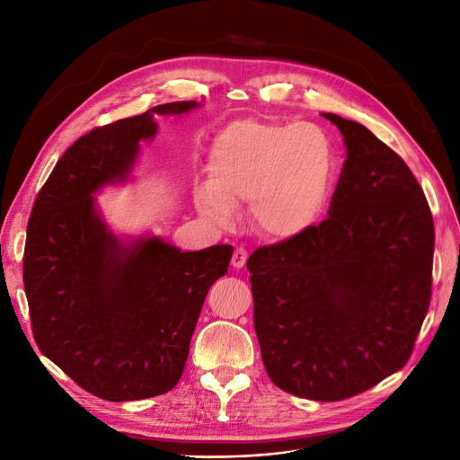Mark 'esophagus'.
I'll return each instance as SVG.
<instances>
[{
  "label": "esophagus",
  "instance_id": "34e87169",
  "mask_svg": "<svg viewBox=\"0 0 460 460\" xmlns=\"http://www.w3.org/2000/svg\"><path fill=\"white\" fill-rule=\"evenodd\" d=\"M246 261H248V252H246L244 248H236L234 253H233V257H231L233 269H236V270L244 269V267H246Z\"/></svg>",
  "mask_w": 460,
  "mask_h": 460
}]
</instances>
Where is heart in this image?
Returning a JSON list of instances; mask_svg holds the SVG:
<instances>
[{
	"label": "heart",
	"mask_w": 460,
	"mask_h": 460,
	"mask_svg": "<svg viewBox=\"0 0 460 460\" xmlns=\"http://www.w3.org/2000/svg\"><path fill=\"white\" fill-rule=\"evenodd\" d=\"M207 169L210 181L193 191L205 220L227 227L238 205L250 201L262 234L293 240L315 227L330 205L335 149L319 125L243 119L214 137Z\"/></svg>",
	"instance_id": "heart-1"
}]
</instances>
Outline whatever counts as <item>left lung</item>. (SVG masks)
Masks as SVG:
<instances>
[{"instance_id": "obj_1", "label": "left lung", "mask_w": 460, "mask_h": 460, "mask_svg": "<svg viewBox=\"0 0 460 460\" xmlns=\"http://www.w3.org/2000/svg\"><path fill=\"white\" fill-rule=\"evenodd\" d=\"M347 160L328 217L248 259L262 364L278 388L341 401L402 369L427 315L434 226L402 158L356 120L323 113Z\"/></svg>"}]
</instances>
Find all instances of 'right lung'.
I'll return each mask as SVG.
<instances>
[{
  "label": "right lung",
  "mask_w": 460,
  "mask_h": 460,
  "mask_svg": "<svg viewBox=\"0 0 460 460\" xmlns=\"http://www.w3.org/2000/svg\"><path fill=\"white\" fill-rule=\"evenodd\" d=\"M199 104L169 102L82 136L39 191L28 224L23 288L40 352L106 401L175 388L208 288L227 274L233 246L182 252L160 236L120 238L94 203L130 179L156 115Z\"/></svg>",
  "instance_id": "right-lung-1"
}]
</instances>
